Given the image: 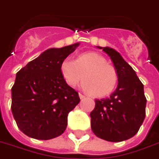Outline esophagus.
Returning a JSON list of instances; mask_svg holds the SVG:
<instances>
[{"label": "esophagus", "instance_id": "1", "mask_svg": "<svg viewBox=\"0 0 159 159\" xmlns=\"http://www.w3.org/2000/svg\"><path fill=\"white\" fill-rule=\"evenodd\" d=\"M79 96H80V98L81 100H83V99H84V98H85V95H84L83 94H81V93H80V94H79Z\"/></svg>", "mask_w": 159, "mask_h": 159}]
</instances>
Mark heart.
<instances>
[{"mask_svg":"<svg viewBox=\"0 0 159 159\" xmlns=\"http://www.w3.org/2000/svg\"><path fill=\"white\" fill-rule=\"evenodd\" d=\"M60 72L66 84L75 87L80 81L84 80L82 88L97 97L109 95L117 83L116 70L99 53L84 52L75 60L67 58L62 62Z\"/></svg>","mask_w":159,"mask_h":159,"instance_id":"1","label":"heart"}]
</instances>
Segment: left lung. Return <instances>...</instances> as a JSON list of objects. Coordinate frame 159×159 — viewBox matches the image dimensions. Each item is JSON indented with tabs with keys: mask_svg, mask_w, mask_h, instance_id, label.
<instances>
[{
	"mask_svg": "<svg viewBox=\"0 0 159 159\" xmlns=\"http://www.w3.org/2000/svg\"><path fill=\"white\" fill-rule=\"evenodd\" d=\"M111 59L117 74L118 84L109 97L95 100L90 112L91 129L98 138L121 142L132 138L146 115L147 100L143 84L131 65L114 48L96 46Z\"/></svg>",
	"mask_w": 159,
	"mask_h": 159,
	"instance_id": "obj_1",
	"label": "left lung"
}]
</instances>
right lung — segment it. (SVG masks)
<instances>
[{
	"label": "right lung",
	"instance_id": "right-lung-1",
	"mask_svg": "<svg viewBox=\"0 0 159 159\" xmlns=\"http://www.w3.org/2000/svg\"><path fill=\"white\" fill-rule=\"evenodd\" d=\"M79 45L48 48L16 73L11 111L19 129L30 138L48 140L66 129L68 115L80 100L66 84L60 65Z\"/></svg>",
	"mask_w": 159,
	"mask_h": 159
}]
</instances>
